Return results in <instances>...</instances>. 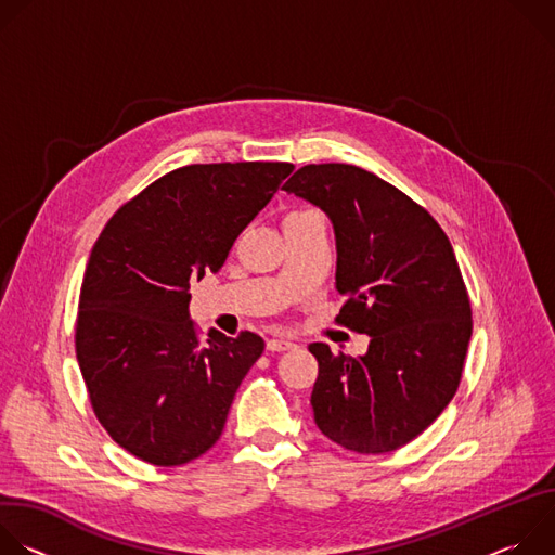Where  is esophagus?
Listing matches in <instances>:
<instances>
[{"label":"esophagus","mask_w":555,"mask_h":555,"mask_svg":"<svg viewBox=\"0 0 555 555\" xmlns=\"http://www.w3.org/2000/svg\"><path fill=\"white\" fill-rule=\"evenodd\" d=\"M292 347H294V343L283 340V338H272V340H268V351H287V349H292Z\"/></svg>","instance_id":"obj_1"}]
</instances>
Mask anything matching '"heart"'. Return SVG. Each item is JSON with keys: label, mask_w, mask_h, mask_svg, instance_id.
<instances>
[{"label": "heart", "mask_w": 555, "mask_h": 555, "mask_svg": "<svg viewBox=\"0 0 555 555\" xmlns=\"http://www.w3.org/2000/svg\"><path fill=\"white\" fill-rule=\"evenodd\" d=\"M302 212H305V210H302Z\"/></svg>", "instance_id": "b5f03b06"}]
</instances>
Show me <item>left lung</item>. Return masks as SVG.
<instances>
[{
  "mask_svg": "<svg viewBox=\"0 0 555 555\" xmlns=\"http://www.w3.org/2000/svg\"><path fill=\"white\" fill-rule=\"evenodd\" d=\"M321 206L336 230V323L369 334L364 356L311 343L315 426L360 454L398 450L450 404L472 336L469 296L435 217L353 165H305L285 184Z\"/></svg>",
  "mask_w": 555,
  "mask_h": 555,
  "instance_id": "1",
  "label": "left lung"
}]
</instances>
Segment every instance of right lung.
Instances as JSON below:
<instances>
[{"instance_id": "right-lung-1", "label": "right lung", "mask_w": 555, "mask_h": 555, "mask_svg": "<svg viewBox=\"0 0 555 555\" xmlns=\"http://www.w3.org/2000/svg\"><path fill=\"white\" fill-rule=\"evenodd\" d=\"M294 171L289 163L189 165L122 204L96 240L76 313V360L107 435L140 461L184 465L223 433L263 338L189 319L191 283L217 272L236 236Z\"/></svg>"}]
</instances>
